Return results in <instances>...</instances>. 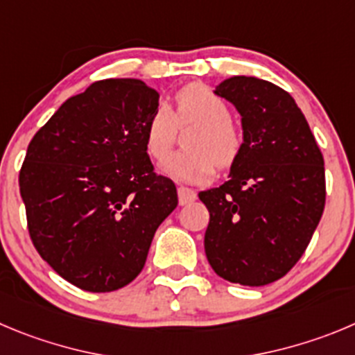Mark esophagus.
Here are the masks:
<instances>
[{
  "label": "esophagus",
  "instance_id": "esophagus-1",
  "mask_svg": "<svg viewBox=\"0 0 355 355\" xmlns=\"http://www.w3.org/2000/svg\"><path fill=\"white\" fill-rule=\"evenodd\" d=\"M178 203L180 205H189L193 203V201H196L198 194L196 191H193V189H187V187H178Z\"/></svg>",
  "mask_w": 355,
  "mask_h": 355
}]
</instances>
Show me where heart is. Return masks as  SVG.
<instances>
[{
    "label": "heart",
    "instance_id": "heart-1",
    "mask_svg": "<svg viewBox=\"0 0 355 355\" xmlns=\"http://www.w3.org/2000/svg\"><path fill=\"white\" fill-rule=\"evenodd\" d=\"M173 112L159 107L145 131V144L154 159L166 157L177 135V125L196 128L185 138L187 150L177 152L161 162V171L178 182H207L217 164L230 168L243 150V131L230 119V108L217 94L201 84H191L177 94Z\"/></svg>",
    "mask_w": 355,
    "mask_h": 355
}]
</instances>
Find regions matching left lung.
I'll use <instances>...</instances> for the list:
<instances>
[{"label":"left lung","instance_id":"8db88e82","mask_svg":"<svg viewBox=\"0 0 355 355\" xmlns=\"http://www.w3.org/2000/svg\"><path fill=\"white\" fill-rule=\"evenodd\" d=\"M241 115L243 150L230 180L201 191L210 211L205 252L218 277L259 287L300 261L326 203L324 159L289 92L256 77L215 87Z\"/></svg>","mask_w":355,"mask_h":355}]
</instances>
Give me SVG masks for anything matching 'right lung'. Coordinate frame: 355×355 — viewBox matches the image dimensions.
<instances>
[{"label":"right lung","instance_id":"right-lung-1","mask_svg":"<svg viewBox=\"0 0 355 355\" xmlns=\"http://www.w3.org/2000/svg\"><path fill=\"white\" fill-rule=\"evenodd\" d=\"M159 94L110 78L66 99L33 137L19 175L33 245L73 286L110 293L144 270L177 187L155 175L145 131Z\"/></svg>","mask_w":355,"mask_h":355}]
</instances>
